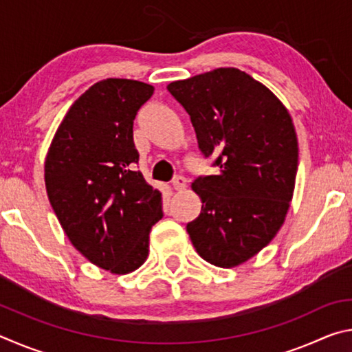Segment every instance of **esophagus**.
<instances>
[{"label":"esophagus","mask_w":352,"mask_h":352,"mask_svg":"<svg viewBox=\"0 0 352 352\" xmlns=\"http://www.w3.org/2000/svg\"><path fill=\"white\" fill-rule=\"evenodd\" d=\"M172 188H174L175 190H183L184 188H186V178L175 177L174 180H172Z\"/></svg>","instance_id":"obj_1"}]
</instances>
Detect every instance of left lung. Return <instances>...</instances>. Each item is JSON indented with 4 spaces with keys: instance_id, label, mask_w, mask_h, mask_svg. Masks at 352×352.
<instances>
[{
    "instance_id": "8db88e82",
    "label": "left lung",
    "mask_w": 352,
    "mask_h": 352,
    "mask_svg": "<svg viewBox=\"0 0 352 352\" xmlns=\"http://www.w3.org/2000/svg\"><path fill=\"white\" fill-rule=\"evenodd\" d=\"M168 90L190 118L200 152L217 175L195 178L199 217L186 225L206 262L230 269L276 236L290 206L298 140L289 111L269 88L237 68H217Z\"/></svg>"
}]
</instances>
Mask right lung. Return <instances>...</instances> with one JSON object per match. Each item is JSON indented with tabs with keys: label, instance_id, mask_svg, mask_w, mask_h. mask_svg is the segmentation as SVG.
<instances>
[{
	"label": "right lung",
	"instance_id": "right-lung-1",
	"mask_svg": "<svg viewBox=\"0 0 352 352\" xmlns=\"http://www.w3.org/2000/svg\"><path fill=\"white\" fill-rule=\"evenodd\" d=\"M153 87L105 79L69 107L51 142L45 183L71 243L104 270L126 275L148 256V233L163 217L162 192L136 170L133 121Z\"/></svg>",
	"mask_w": 352,
	"mask_h": 352
}]
</instances>
